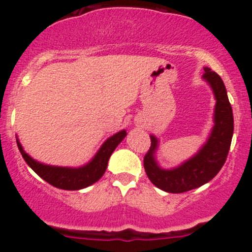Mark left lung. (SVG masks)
<instances>
[{
    "label": "left lung",
    "instance_id": "8db88e82",
    "mask_svg": "<svg viewBox=\"0 0 252 252\" xmlns=\"http://www.w3.org/2000/svg\"><path fill=\"white\" fill-rule=\"evenodd\" d=\"M204 70V79L212 88L217 103L215 111V126L210 139L199 154L178 168L164 171L157 166L154 158L157 139L154 135L150 136L151 146L144 157L145 172L152 184L167 192L179 194L196 189L208 183L220 171L229 152L234 130V119L227 90L217 73L208 67H205Z\"/></svg>",
    "mask_w": 252,
    "mask_h": 252
}]
</instances>
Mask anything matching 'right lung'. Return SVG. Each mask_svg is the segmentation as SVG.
Returning <instances> with one entry per match:
<instances>
[{
    "label": "right lung",
    "mask_w": 252,
    "mask_h": 252,
    "mask_svg": "<svg viewBox=\"0 0 252 252\" xmlns=\"http://www.w3.org/2000/svg\"><path fill=\"white\" fill-rule=\"evenodd\" d=\"M126 131L122 130L114 134L110 139H107V141L101 146L93 161L86 166L81 167V168H65V167H53L39 163L35 159H32L29 155L25 154L22 145L18 140L17 144L25 162L45 182H47L52 187L58 188V189L79 190L94 184L102 177L106 172V168H107L108 159H110L112 152L118 146L119 142L126 138Z\"/></svg>",
    "instance_id": "obj_1"
}]
</instances>
